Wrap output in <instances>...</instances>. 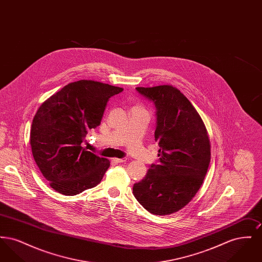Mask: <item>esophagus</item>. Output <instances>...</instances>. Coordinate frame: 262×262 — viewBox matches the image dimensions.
<instances>
[{
    "label": "esophagus",
    "instance_id": "obj_1",
    "mask_svg": "<svg viewBox=\"0 0 262 262\" xmlns=\"http://www.w3.org/2000/svg\"><path fill=\"white\" fill-rule=\"evenodd\" d=\"M126 158L125 157H124V158H114L113 159V161H115L116 163H123V162H126Z\"/></svg>",
    "mask_w": 262,
    "mask_h": 262
}]
</instances>
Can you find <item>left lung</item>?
I'll use <instances>...</instances> for the list:
<instances>
[{"label": "left lung", "instance_id": "left-lung-1", "mask_svg": "<svg viewBox=\"0 0 262 262\" xmlns=\"http://www.w3.org/2000/svg\"><path fill=\"white\" fill-rule=\"evenodd\" d=\"M153 103L155 140L159 160L134 185L137 201L150 213L179 211L199 191L210 163V142L199 113L187 97L171 85L137 88Z\"/></svg>", "mask_w": 262, "mask_h": 262}]
</instances>
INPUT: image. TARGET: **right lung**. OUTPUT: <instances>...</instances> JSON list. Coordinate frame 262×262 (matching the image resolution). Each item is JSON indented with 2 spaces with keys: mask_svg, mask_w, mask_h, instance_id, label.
<instances>
[{
  "mask_svg": "<svg viewBox=\"0 0 262 262\" xmlns=\"http://www.w3.org/2000/svg\"><path fill=\"white\" fill-rule=\"evenodd\" d=\"M123 90L82 79L69 83L38 109L30 145L39 170L56 191L76 195L101 182L109 160L83 149L81 143L88 130L100 125L107 102Z\"/></svg>",
  "mask_w": 262,
  "mask_h": 262,
  "instance_id": "right-lung-1",
  "label": "right lung"
}]
</instances>
